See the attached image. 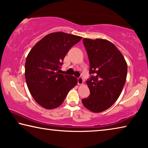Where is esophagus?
<instances>
[{"label":"esophagus","instance_id":"esophagus-1","mask_svg":"<svg viewBox=\"0 0 148 148\" xmlns=\"http://www.w3.org/2000/svg\"><path fill=\"white\" fill-rule=\"evenodd\" d=\"M83 84V79L82 77H79L78 78V84L79 85H81V84Z\"/></svg>","mask_w":148,"mask_h":148}]
</instances>
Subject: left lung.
Wrapping results in <instances>:
<instances>
[{
  "label": "left lung",
  "instance_id": "8db88e82",
  "mask_svg": "<svg viewBox=\"0 0 148 148\" xmlns=\"http://www.w3.org/2000/svg\"><path fill=\"white\" fill-rule=\"evenodd\" d=\"M83 44L90 62L86 84L90 96L82 100L83 106L94 113L108 110L119 97L127 79V64L118 48L108 40L84 38Z\"/></svg>",
  "mask_w": 148,
  "mask_h": 148
}]
</instances>
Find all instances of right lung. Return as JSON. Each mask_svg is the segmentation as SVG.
<instances>
[{
  "label": "right lung",
  "instance_id": "1",
  "mask_svg": "<svg viewBox=\"0 0 148 148\" xmlns=\"http://www.w3.org/2000/svg\"><path fill=\"white\" fill-rule=\"evenodd\" d=\"M81 37L64 32L48 34L31 48L25 64V81L31 96L47 110L62 105L77 79L60 73V65Z\"/></svg>",
  "mask_w": 148,
  "mask_h": 148
}]
</instances>
